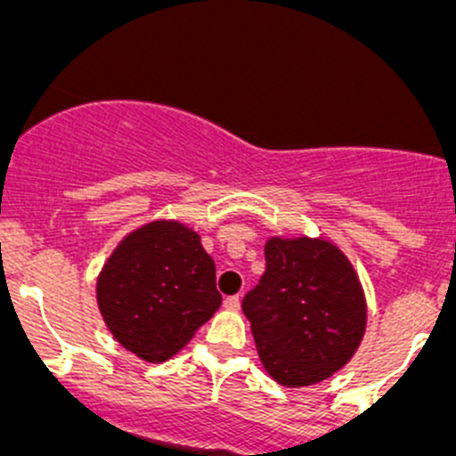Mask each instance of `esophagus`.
I'll list each match as a JSON object with an SVG mask.
<instances>
[{"label": "esophagus", "instance_id": "34e87169", "mask_svg": "<svg viewBox=\"0 0 456 456\" xmlns=\"http://www.w3.org/2000/svg\"><path fill=\"white\" fill-rule=\"evenodd\" d=\"M240 296H232V297H227V300H224V308H227V311H240Z\"/></svg>", "mask_w": 456, "mask_h": 456}]
</instances>
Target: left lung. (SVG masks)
<instances>
[{
    "mask_svg": "<svg viewBox=\"0 0 456 456\" xmlns=\"http://www.w3.org/2000/svg\"><path fill=\"white\" fill-rule=\"evenodd\" d=\"M264 369L285 388L328 379L352 360L366 328L354 265L323 238H270L265 272L242 300Z\"/></svg>",
    "mask_w": 456,
    "mask_h": 456,
    "instance_id": "8db88e82",
    "label": "left lung"
}]
</instances>
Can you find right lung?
<instances>
[{
  "label": "right lung",
  "mask_w": 456,
  "mask_h": 456,
  "mask_svg": "<svg viewBox=\"0 0 456 456\" xmlns=\"http://www.w3.org/2000/svg\"><path fill=\"white\" fill-rule=\"evenodd\" d=\"M96 300L109 332L145 362H165L221 306L216 265L180 221L130 232L102 265Z\"/></svg>",
  "instance_id": "add662e5"
}]
</instances>
